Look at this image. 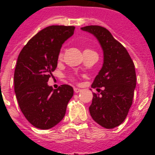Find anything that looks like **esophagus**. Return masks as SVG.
<instances>
[{
    "label": "esophagus",
    "mask_w": 155,
    "mask_h": 155,
    "mask_svg": "<svg viewBox=\"0 0 155 155\" xmlns=\"http://www.w3.org/2000/svg\"><path fill=\"white\" fill-rule=\"evenodd\" d=\"M74 91L75 93H78L81 91V89L79 88V87H74Z\"/></svg>",
    "instance_id": "obj_1"
}]
</instances>
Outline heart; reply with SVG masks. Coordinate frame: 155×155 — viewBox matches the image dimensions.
I'll return each instance as SVG.
<instances>
[{
	"mask_svg": "<svg viewBox=\"0 0 155 155\" xmlns=\"http://www.w3.org/2000/svg\"><path fill=\"white\" fill-rule=\"evenodd\" d=\"M87 52H94V51H92V50H84V53H87ZM62 58H63V53L61 52V53H59L58 59L59 60H61Z\"/></svg>",
	"mask_w": 155,
	"mask_h": 155,
	"instance_id": "heart-1",
	"label": "heart"
}]
</instances>
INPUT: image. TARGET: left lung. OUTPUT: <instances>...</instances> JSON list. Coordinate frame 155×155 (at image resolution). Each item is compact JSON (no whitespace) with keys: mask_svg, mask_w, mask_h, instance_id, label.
Segmentation results:
<instances>
[{"mask_svg":"<svg viewBox=\"0 0 155 155\" xmlns=\"http://www.w3.org/2000/svg\"><path fill=\"white\" fill-rule=\"evenodd\" d=\"M81 30L96 37L103 50V65L91 87L93 93L89 112L97 124L106 129L118 127L125 120L131 107L136 87V71L126 48L114 39L110 31L99 25H87Z\"/></svg>","mask_w":155,"mask_h":155,"instance_id":"obj_1","label":"left lung"}]
</instances>
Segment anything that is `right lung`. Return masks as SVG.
<instances>
[{"mask_svg": "<svg viewBox=\"0 0 155 155\" xmlns=\"http://www.w3.org/2000/svg\"><path fill=\"white\" fill-rule=\"evenodd\" d=\"M74 26L51 25L39 31L23 47L14 74L15 92L19 107L32 126L48 130L65 116L74 94L71 86L53 90L47 84L55 71L61 48L72 36Z\"/></svg>", "mask_w": 155, "mask_h": 155, "instance_id": "add662e5", "label": "right lung"}]
</instances>
